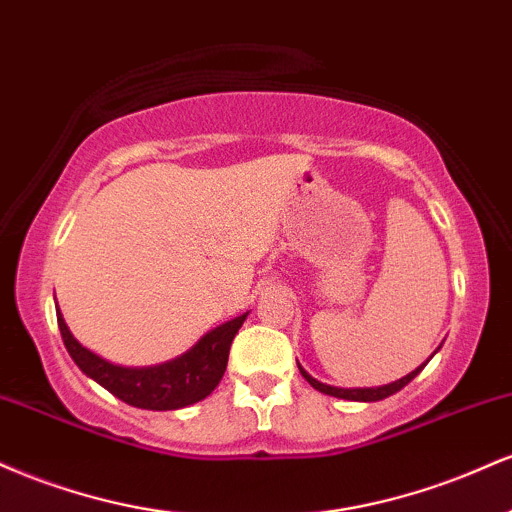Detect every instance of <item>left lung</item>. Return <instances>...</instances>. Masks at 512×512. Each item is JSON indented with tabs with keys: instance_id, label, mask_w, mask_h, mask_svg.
<instances>
[{
	"instance_id": "1",
	"label": "left lung",
	"mask_w": 512,
	"mask_h": 512,
	"mask_svg": "<svg viewBox=\"0 0 512 512\" xmlns=\"http://www.w3.org/2000/svg\"><path fill=\"white\" fill-rule=\"evenodd\" d=\"M440 346H443V344H440ZM440 346H438L436 351H433L431 358L438 354V351H440ZM426 363H428V361H426ZM426 363H421L419 368H414V370H411V373L404 375V378L395 380V383H387V385H380V387H334V385H327V383H320V380H315L313 375H310L308 370H305V368L301 366V363H298V370H301V375H303V378L308 380V383L313 385L317 392H322V395L339 397V399H349V402H380V399H385V397L395 395V392L402 390L404 385H409L411 380H414L416 375H419L421 370L426 368Z\"/></svg>"
}]
</instances>
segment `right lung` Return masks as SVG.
I'll return each instance as SVG.
<instances>
[{
  "mask_svg": "<svg viewBox=\"0 0 512 512\" xmlns=\"http://www.w3.org/2000/svg\"><path fill=\"white\" fill-rule=\"evenodd\" d=\"M248 315L250 313L233 317V320L202 334L185 354L170 358L166 363L142 368L117 366V363L105 361L103 356L93 354L84 344L76 342L60 308H57V325H60L69 356L74 358L76 366L84 370L88 378L96 380L98 385L113 392L122 402L132 404V407L170 411L202 402L204 397H209L216 390L223 373H226L233 337L243 327Z\"/></svg>",
  "mask_w": 512,
  "mask_h": 512,
  "instance_id": "1",
  "label": "right lung"
}]
</instances>
